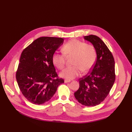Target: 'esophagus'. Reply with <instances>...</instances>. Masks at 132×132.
I'll return each mask as SVG.
<instances>
[{"label":"esophagus","instance_id":"1","mask_svg":"<svg viewBox=\"0 0 132 132\" xmlns=\"http://www.w3.org/2000/svg\"><path fill=\"white\" fill-rule=\"evenodd\" d=\"M70 81H71L70 80H68V79H65L64 80V82L65 83H67V82H69Z\"/></svg>","mask_w":132,"mask_h":132}]
</instances>
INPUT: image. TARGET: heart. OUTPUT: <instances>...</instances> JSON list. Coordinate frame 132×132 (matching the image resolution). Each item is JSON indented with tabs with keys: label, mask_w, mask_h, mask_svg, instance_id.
Segmentation results:
<instances>
[{
	"label": "heart",
	"mask_w": 132,
	"mask_h": 132,
	"mask_svg": "<svg viewBox=\"0 0 132 132\" xmlns=\"http://www.w3.org/2000/svg\"><path fill=\"white\" fill-rule=\"evenodd\" d=\"M63 53L55 52L52 55L53 64L59 69H63L65 67L66 57H73L71 67H68L60 73L61 77L71 79L78 77L83 72H88L93 68L97 53L95 47L91 44L77 39H72L67 42L62 48Z\"/></svg>",
	"instance_id": "obj_1"
}]
</instances>
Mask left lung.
<instances>
[{"instance_id":"obj_1","label":"left lung","mask_w":132,"mask_h":132,"mask_svg":"<svg viewBox=\"0 0 132 132\" xmlns=\"http://www.w3.org/2000/svg\"><path fill=\"white\" fill-rule=\"evenodd\" d=\"M84 38L95 47L97 59L90 72L79 79V88L74 96L83 105L95 106L106 98L113 85L114 59L109 48L97 36H86Z\"/></svg>"}]
</instances>
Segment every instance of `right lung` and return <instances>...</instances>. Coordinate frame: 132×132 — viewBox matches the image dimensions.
<instances>
[{
  "label": "right lung",
  "instance_id": "add662e5",
  "mask_svg": "<svg viewBox=\"0 0 132 132\" xmlns=\"http://www.w3.org/2000/svg\"><path fill=\"white\" fill-rule=\"evenodd\" d=\"M63 42L62 38L41 37L22 52L16 79L22 95L34 104L49 101L58 86L64 82L58 77L52 60Z\"/></svg>",
  "mask_w": 132,
  "mask_h": 132
}]
</instances>
